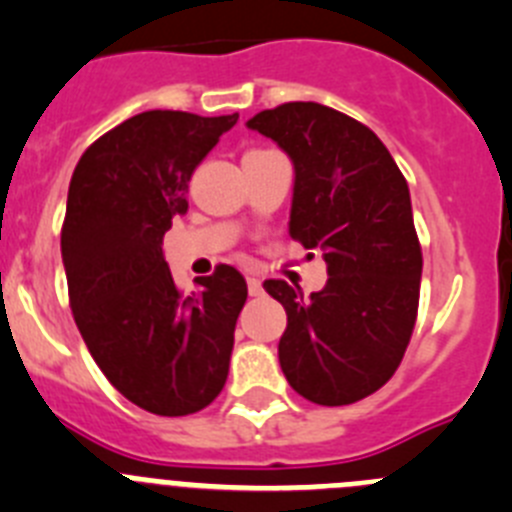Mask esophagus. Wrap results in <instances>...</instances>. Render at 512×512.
Segmentation results:
<instances>
[{
    "label": "esophagus",
    "mask_w": 512,
    "mask_h": 512,
    "mask_svg": "<svg viewBox=\"0 0 512 512\" xmlns=\"http://www.w3.org/2000/svg\"><path fill=\"white\" fill-rule=\"evenodd\" d=\"M246 284H248V295H251V297L264 295V284H261V279L248 277V279H246Z\"/></svg>",
    "instance_id": "34e87169"
}]
</instances>
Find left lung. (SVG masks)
Returning a JSON list of instances; mask_svg holds the SVG:
<instances>
[{"instance_id": "left-lung-1", "label": "left lung", "mask_w": 512, "mask_h": 512, "mask_svg": "<svg viewBox=\"0 0 512 512\" xmlns=\"http://www.w3.org/2000/svg\"><path fill=\"white\" fill-rule=\"evenodd\" d=\"M295 164L289 235L320 248L328 282L310 297L284 279L264 289L287 310L279 364L315 405H351L392 379L418 318L423 253L410 189L382 140L318 102H287L246 122Z\"/></svg>"}]
</instances>
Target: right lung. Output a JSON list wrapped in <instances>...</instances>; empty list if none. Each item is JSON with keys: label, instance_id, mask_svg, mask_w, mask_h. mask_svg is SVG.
Segmentation results:
<instances>
[{"label": "right lung", "instance_id": "1", "mask_svg": "<svg viewBox=\"0 0 512 512\" xmlns=\"http://www.w3.org/2000/svg\"><path fill=\"white\" fill-rule=\"evenodd\" d=\"M235 122L140 112L94 140L71 176L61 256L76 328L112 387L153 415L197 413L228 379L246 279L220 264L187 297L161 246L194 169Z\"/></svg>", "mask_w": 512, "mask_h": 512}]
</instances>
